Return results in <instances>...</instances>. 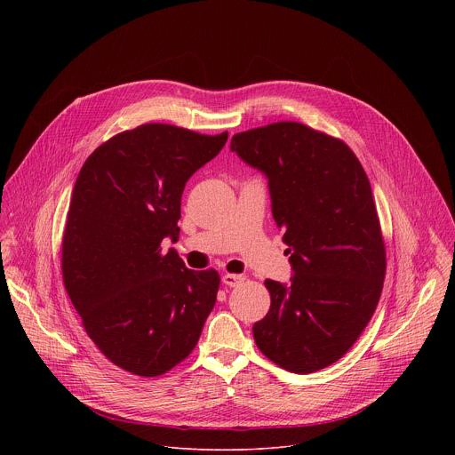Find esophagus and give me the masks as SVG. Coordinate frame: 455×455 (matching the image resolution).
Segmentation results:
<instances>
[{
    "label": "esophagus",
    "mask_w": 455,
    "mask_h": 455,
    "mask_svg": "<svg viewBox=\"0 0 455 455\" xmlns=\"http://www.w3.org/2000/svg\"><path fill=\"white\" fill-rule=\"evenodd\" d=\"M244 281V275H237V274H225L223 275V284H227V286H237V284H241Z\"/></svg>",
    "instance_id": "obj_1"
}]
</instances>
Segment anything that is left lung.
Instances as JSON below:
<instances>
[{
    "label": "left lung",
    "mask_w": 455,
    "mask_h": 455,
    "mask_svg": "<svg viewBox=\"0 0 455 455\" xmlns=\"http://www.w3.org/2000/svg\"><path fill=\"white\" fill-rule=\"evenodd\" d=\"M230 149L267 174L291 283L267 279L270 309L253 340L279 367L307 374L342 358L369 323L385 279V244L367 174L339 139L299 122L232 137Z\"/></svg>",
    "instance_id": "left-lung-1"
}]
</instances>
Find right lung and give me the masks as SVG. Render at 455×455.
<instances>
[{
  "label": "right lung",
  "instance_id": "obj_1",
  "mask_svg": "<svg viewBox=\"0 0 455 455\" xmlns=\"http://www.w3.org/2000/svg\"><path fill=\"white\" fill-rule=\"evenodd\" d=\"M228 133L142 124L84 162L62 235V283L100 353L120 369L160 376L196 347L220 274L188 270L176 250L187 180Z\"/></svg>",
  "mask_w": 455,
  "mask_h": 455
}]
</instances>
